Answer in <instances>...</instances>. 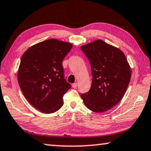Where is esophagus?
<instances>
[{"label":"esophagus","instance_id":"34e87169","mask_svg":"<svg viewBox=\"0 0 151 151\" xmlns=\"http://www.w3.org/2000/svg\"><path fill=\"white\" fill-rule=\"evenodd\" d=\"M77 86H78V83H74V84H72V87L74 88H76L77 87Z\"/></svg>","mask_w":151,"mask_h":151}]
</instances>
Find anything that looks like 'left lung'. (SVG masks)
Segmentation results:
<instances>
[{
    "label": "left lung",
    "mask_w": 151,
    "mask_h": 151,
    "mask_svg": "<svg viewBox=\"0 0 151 151\" xmlns=\"http://www.w3.org/2000/svg\"><path fill=\"white\" fill-rule=\"evenodd\" d=\"M88 59L92 86L81 98L88 108L104 112L116 106L127 90L131 71L125 54L116 47L98 40L81 47Z\"/></svg>",
    "instance_id": "obj_1"
}]
</instances>
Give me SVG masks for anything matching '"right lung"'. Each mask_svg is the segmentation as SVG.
Masks as SVG:
<instances>
[{"instance_id":"obj_1","label":"right lung","mask_w":151,"mask_h":151,"mask_svg":"<svg viewBox=\"0 0 151 151\" xmlns=\"http://www.w3.org/2000/svg\"><path fill=\"white\" fill-rule=\"evenodd\" d=\"M72 47L70 43L51 39L30 47L22 57L19 86L26 99L42 113H54L63 104L71 86L64 78L62 62Z\"/></svg>"}]
</instances>
